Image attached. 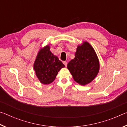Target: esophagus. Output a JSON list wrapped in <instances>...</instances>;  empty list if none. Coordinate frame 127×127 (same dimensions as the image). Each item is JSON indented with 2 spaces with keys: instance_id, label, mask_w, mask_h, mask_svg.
I'll return each instance as SVG.
<instances>
[{
  "instance_id": "obj_1",
  "label": "esophagus",
  "mask_w": 127,
  "mask_h": 127,
  "mask_svg": "<svg viewBox=\"0 0 127 127\" xmlns=\"http://www.w3.org/2000/svg\"><path fill=\"white\" fill-rule=\"evenodd\" d=\"M63 64H64V65H65V66H66V65H67V63H66V62H65V61H64V62H63Z\"/></svg>"
}]
</instances>
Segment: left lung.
I'll list each match as a JSON object with an SVG mask.
<instances>
[{"mask_svg": "<svg viewBox=\"0 0 127 127\" xmlns=\"http://www.w3.org/2000/svg\"><path fill=\"white\" fill-rule=\"evenodd\" d=\"M67 68L74 80L81 85L90 83L97 76L100 63L92 46L87 41L78 45L75 57L69 62Z\"/></svg>", "mask_w": 127, "mask_h": 127, "instance_id": "1", "label": "left lung"}]
</instances>
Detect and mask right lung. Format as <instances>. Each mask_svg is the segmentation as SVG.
I'll use <instances>...</instances> for the list:
<instances>
[{"label": "right lung", "instance_id": "add662e5", "mask_svg": "<svg viewBox=\"0 0 127 127\" xmlns=\"http://www.w3.org/2000/svg\"><path fill=\"white\" fill-rule=\"evenodd\" d=\"M64 67L65 65L51 53L48 45L40 49L33 64L36 76L40 82L44 85L52 83L58 73Z\"/></svg>", "mask_w": 127, "mask_h": 127}]
</instances>
